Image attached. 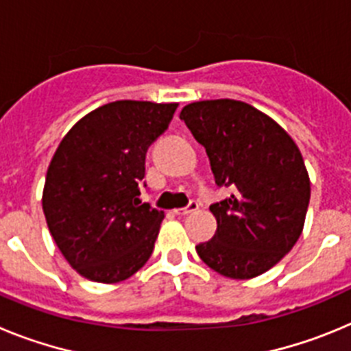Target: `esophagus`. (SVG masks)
<instances>
[{
  "instance_id": "1",
  "label": "esophagus",
  "mask_w": 351,
  "mask_h": 351,
  "mask_svg": "<svg viewBox=\"0 0 351 351\" xmlns=\"http://www.w3.org/2000/svg\"><path fill=\"white\" fill-rule=\"evenodd\" d=\"M198 209V202L197 200H190V204L186 207H181V209H176V214H179V216H186V214L193 213V210Z\"/></svg>"
}]
</instances>
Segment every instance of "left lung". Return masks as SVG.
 Instances as JSON below:
<instances>
[{
    "label": "left lung",
    "instance_id": "obj_1",
    "mask_svg": "<svg viewBox=\"0 0 351 351\" xmlns=\"http://www.w3.org/2000/svg\"><path fill=\"white\" fill-rule=\"evenodd\" d=\"M179 117L206 147L216 184L230 190L209 207L218 230L198 244V256L232 280L263 274L293 247L308 213L311 186L299 147L244 101H195Z\"/></svg>",
    "mask_w": 351,
    "mask_h": 351
}]
</instances>
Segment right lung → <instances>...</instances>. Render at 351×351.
I'll return each mask as SVG.
<instances>
[{"instance_id":"1","label":"right lung","mask_w":351,"mask_h":351,"mask_svg":"<svg viewBox=\"0 0 351 351\" xmlns=\"http://www.w3.org/2000/svg\"><path fill=\"white\" fill-rule=\"evenodd\" d=\"M176 108L112 101L84 116L56 149L43 214L63 256L84 278L125 281L153 253L165 214L142 202L138 184L149 145L165 132Z\"/></svg>"}]
</instances>
